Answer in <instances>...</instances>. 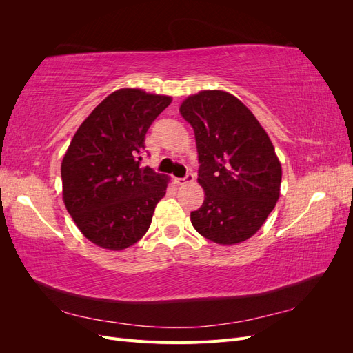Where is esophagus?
Segmentation results:
<instances>
[{"label":"esophagus","instance_id":"34e87169","mask_svg":"<svg viewBox=\"0 0 353 353\" xmlns=\"http://www.w3.org/2000/svg\"><path fill=\"white\" fill-rule=\"evenodd\" d=\"M194 181V175L191 174V172H188L185 176H183V178H175V183L178 184V185H184V184H188V183H193Z\"/></svg>","mask_w":353,"mask_h":353}]
</instances>
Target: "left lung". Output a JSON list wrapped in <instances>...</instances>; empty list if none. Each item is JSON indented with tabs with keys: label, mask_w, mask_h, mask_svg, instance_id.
<instances>
[{
	"label": "left lung",
	"mask_w": 353,
	"mask_h": 353,
	"mask_svg": "<svg viewBox=\"0 0 353 353\" xmlns=\"http://www.w3.org/2000/svg\"><path fill=\"white\" fill-rule=\"evenodd\" d=\"M179 112L194 130L199 183L205 188L191 223L218 244L250 239L280 197L281 165L268 134L239 99L223 91L190 95Z\"/></svg>",
	"instance_id": "8db88e82"
}]
</instances>
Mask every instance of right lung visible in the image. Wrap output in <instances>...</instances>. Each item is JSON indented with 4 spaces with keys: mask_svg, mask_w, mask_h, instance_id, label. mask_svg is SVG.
Segmentation results:
<instances>
[{
    "mask_svg": "<svg viewBox=\"0 0 353 353\" xmlns=\"http://www.w3.org/2000/svg\"><path fill=\"white\" fill-rule=\"evenodd\" d=\"M166 95L123 88L105 97L82 122L61 162L63 200L94 244L122 250L152 223L168 178L141 166L145 134L170 104Z\"/></svg>",
    "mask_w": 353,
    "mask_h": 353,
    "instance_id": "add662e5",
    "label": "right lung"
}]
</instances>
